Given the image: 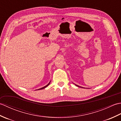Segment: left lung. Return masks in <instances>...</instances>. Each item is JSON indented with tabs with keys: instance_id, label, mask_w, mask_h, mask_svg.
<instances>
[{
	"instance_id": "obj_1",
	"label": "left lung",
	"mask_w": 121,
	"mask_h": 121,
	"mask_svg": "<svg viewBox=\"0 0 121 121\" xmlns=\"http://www.w3.org/2000/svg\"><path fill=\"white\" fill-rule=\"evenodd\" d=\"M75 85H76V86H78V87H80V86H78V85H76V84H75ZM82 88H83V87H82Z\"/></svg>"
}]
</instances>
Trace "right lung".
Listing matches in <instances>:
<instances>
[{
  "label": "right lung",
  "instance_id": "1",
  "mask_svg": "<svg viewBox=\"0 0 121 121\" xmlns=\"http://www.w3.org/2000/svg\"><path fill=\"white\" fill-rule=\"evenodd\" d=\"M50 82H49V84H48V85H47L46 86H44V87H42V88H40V89H38V90H40V89H43V88H46V87H47L49 85V84H50Z\"/></svg>",
  "mask_w": 121,
  "mask_h": 121
}]
</instances>
